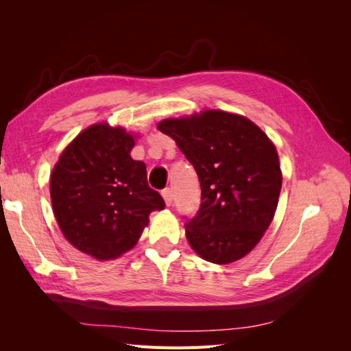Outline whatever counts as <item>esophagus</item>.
Segmentation results:
<instances>
[{
    "label": "esophagus",
    "mask_w": 351,
    "mask_h": 351,
    "mask_svg": "<svg viewBox=\"0 0 351 351\" xmlns=\"http://www.w3.org/2000/svg\"><path fill=\"white\" fill-rule=\"evenodd\" d=\"M162 197H164V200H165L167 206L171 205V204H173V193H171V189H164V190H162Z\"/></svg>",
    "instance_id": "1"
}]
</instances>
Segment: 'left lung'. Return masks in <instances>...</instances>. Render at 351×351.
<instances>
[{
	"label": "left lung",
	"mask_w": 351,
	"mask_h": 351,
	"mask_svg": "<svg viewBox=\"0 0 351 351\" xmlns=\"http://www.w3.org/2000/svg\"><path fill=\"white\" fill-rule=\"evenodd\" d=\"M158 130L193 164L202 189L186 237L197 256L217 265L249 254L277 210L282 173L277 147L247 117L202 110L169 117Z\"/></svg>",
	"instance_id": "8db88e82"
}]
</instances>
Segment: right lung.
Wrapping results in <instances>:
<instances>
[{"instance_id":"right-lung-1","label":"right lung","mask_w":351,"mask_h":351,"mask_svg":"<svg viewBox=\"0 0 351 351\" xmlns=\"http://www.w3.org/2000/svg\"><path fill=\"white\" fill-rule=\"evenodd\" d=\"M139 134L107 121L90 124L61 152L49 178L62 236L97 261L132 250L165 202L147 184L146 165L130 152Z\"/></svg>"}]
</instances>
